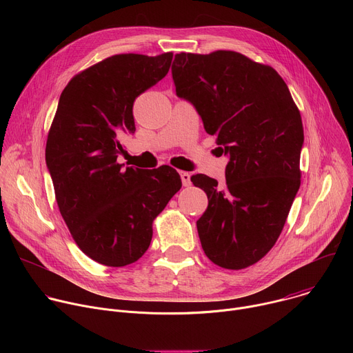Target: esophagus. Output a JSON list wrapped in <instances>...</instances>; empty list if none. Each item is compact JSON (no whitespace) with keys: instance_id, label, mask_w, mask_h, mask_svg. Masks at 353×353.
Here are the masks:
<instances>
[{"instance_id":"esophagus-1","label":"esophagus","mask_w":353,"mask_h":353,"mask_svg":"<svg viewBox=\"0 0 353 353\" xmlns=\"http://www.w3.org/2000/svg\"><path fill=\"white\" fill-rule=\"evenodd\" d=\"M180 177H181V183L184 187L191 185V174L188 172H180Z\"/></svg>"}]
</instances>
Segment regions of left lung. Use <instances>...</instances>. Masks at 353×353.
<instances>
[{
    "label": "left lung",
    "mask_w": 353,
    "mask_h": 353,
    "mask_svg": "<svg viewBox=\"0 0 353 353\" xmlns=\"http://www.w3.org/2000/svg\"><path fill=\"white\" fill-rule=\"evenodd\" d=\"M172 75L177 96L229 155L225 190L205 174L191 177L208 196L196 221L201 245L222 268H247L276 243L300 187V112L272 67L230 50L176 54Z\"/></svg>",
    "instance_id": "8db88e82"
}]
</instances>
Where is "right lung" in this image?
I'll return each mask as SVG.
<instances>
[{"mask_svg":"<svg viewBox=\"0 0 353 353\" xmlns=\"http://www.w3.org/2000/svg\"><path fill=\"white\" fill-rule=\"evenodd\" d=\"M173 53L116 54L64 88L46 143V163L72 239L93 261L125 267L152 240L154 219L181 188L170 166L117 162L123 134L135 132L134 100L166 77Z\"/></svg>","mask_w":353,"mask_h":353,"instance_id":"add662e5","label":"right lung"}]
</instances>
